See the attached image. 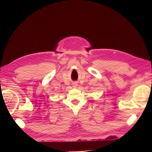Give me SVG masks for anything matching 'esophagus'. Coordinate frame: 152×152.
<instances>
[{"label": "esophagus", "mask_w": 152, "mask_h": 152, "mask_svg": "<svg viewBox=\"0 0 152 152\" xmlns=\"http://www.w3.org/2000/svg\"><path fill=\"white\" fill-rule=\"evenodd\" d=\"M73 87H77L78 85H77V83L74 82V83H73Z\"/></svg>", "instance_id": "esophagus-1"}]
</instances>
